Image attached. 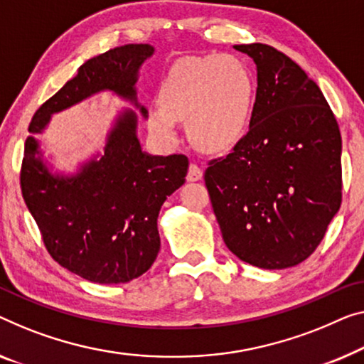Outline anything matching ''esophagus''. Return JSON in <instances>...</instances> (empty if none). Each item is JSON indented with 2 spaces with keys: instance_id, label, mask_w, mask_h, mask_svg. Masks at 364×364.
I'll return each instance as SVG.
<instances>
[{
  "instance_id": "esophagus-1",
  "label": "esophagus",
  "mask_w": 364,
  "mask_h": 364,
  "mask_svg": "<svg viewBox=\"0 0 364 364\" xmlns=\"http://www.w3.org/2000/svg\"><path fill=\"white\" fill-rule=\"evenodd\" d=\"M188 181H199L200 178H203V170L196 165V164H191L188 168Z\"/></svg>"
}]
</instances>
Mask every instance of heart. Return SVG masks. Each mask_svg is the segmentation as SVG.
I'll return each instance as SVG.
<instances>
[{
    "mask_svg": "<svg viewBox=\"0 0 364 364\" xmlns=\"http://www.w3.org/2000/svg\"><path fill=\"white\" fill-rule=\"evenodd\" d=\"M160 105L151 106L149 127L175 142L178 121H186L189 139L213 154L232 150L245 137L255 106V80L234 55L193 57L176 62L161 80Z\"/></svg>",
    "mask_w": 364,
    "mask_h": 364,
    "instance_id": "obj_1",
    "label": "heart"
}]
</instances>
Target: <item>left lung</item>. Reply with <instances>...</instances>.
Returning a JSON list of instances; mask_svg holds the SVG:
<instances>
[{"mask_svg": "<svg viewBox=\"0 0 364 364\" xmlns=\"http://www.w3.org/2000/svg\"><path fill=\"white\" fill-rule=\"evenodd\" d=\"M257 65L250 129L204 173L229 250L253 267H296L341 204V135L316 81L267 43L234 46Z\"/></svg>", "mask_w": 364, "mask_h": 364, "instance_id": "8db88e82", "label": "left lung"}]
</instances>
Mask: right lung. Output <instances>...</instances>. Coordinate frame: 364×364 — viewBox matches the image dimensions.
<instances>
[{
  "label": "right lung",
  "mask_w": 364,
  "mask_h": 364,
  "mask_svg": "<svg viewBox=\"0 0 364 364\" xmlns=\"http://www.w3.org/2000/svg\"><path fill=\"white\" fill-rule=\"evenodd\" d=\"M149 43H127L90 58L36 111L26 139L21 189L43 245L58 264L100 284L129 283L154 264L160 250L156 219L165 199L184 184L188 156L149 155L137 139V114L124 109L105 145L75 175H53L34 135L52 114L112 91L139 107V68L154 55Z\"/></svg>",
  "instance_id": "1"
}]
</instances>
